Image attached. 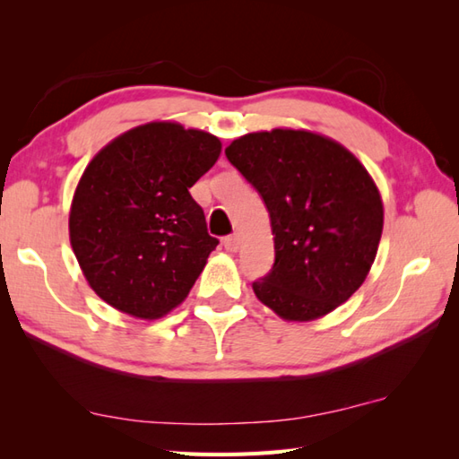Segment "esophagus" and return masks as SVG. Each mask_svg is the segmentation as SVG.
<instances>
[{"label": "esophagus", "instance_id": "34e87169", "mask_svg": "<svg viewBox=\"0 0 459 459\" xmlns=\"http://www.w3.org/2000/svg\"><path fill=\"white\" fill-rule=\"evenodd\" d=\"M222 245H224V248H227L229 252H237V250L240 248V237H238V235H229V237H224Z\"/></svg>", "mask_w": 459, "mask_h": 459}]
</instances>
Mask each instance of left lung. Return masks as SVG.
<instances>
[{
    "instance_id": "left-lung-1",
    "label": "left lung",
    "mask_w": 459,
    "mask_h": 459,
    "mask_svg": "<svg viewBox=\"0 0 459 459\" xmlns=\"http://www.w3.org/2000/svg\"><path fill=\"white\" fill-rule=\"evenodd\" d=\"M224 153L270 212L276 258L252 281L256 298L288 321L345 304L383 235V201L363 163L325 135L284 128L242 135Z\"/></svg>"
}]
</instances>
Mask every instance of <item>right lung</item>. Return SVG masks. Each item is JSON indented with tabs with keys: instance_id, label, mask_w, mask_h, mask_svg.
<instances>
[{
	"instance_id": "add662e5",
	"label": "right lung",
	"mask_w": 459,
	"mask_h": 459,
	"mask_svg": "<svg viewBox=\"0 0 459 459\" xmlns=\"http://www.w3.org/2000/svg\"><path fill=\"white\" fill-rule=\"evenodd\" d=\"M221 155V140L150 122L94 155L74 191L68 232L91 288L106 304L158 319L187 298L219 240L189 189Z\"/></svg>"
}]
</instances>
